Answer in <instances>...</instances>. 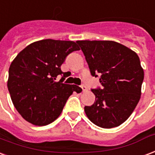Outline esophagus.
<instances>
[{
  "label": "esophagus",
  "mask_w": 155,
  "mask_h": 155,
  "mask_svg": "<svg viewBox=\"0 0 155 155\" xmlns=\"http://www.w3.org/2000/svg\"><path fill=\"white\" fill-rule=\"evenodd\" d=\"M81 89H82V90H83V92H84V91H86L87 90V88L85 87L84 84H82V85H81Z\"/></svg>",
  "instance_id": "esophagus-1"
}]
</instances>
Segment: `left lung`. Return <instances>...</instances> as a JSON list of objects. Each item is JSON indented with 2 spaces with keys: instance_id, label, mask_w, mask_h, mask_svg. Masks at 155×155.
<instances>
[{
  "instance_id": "obj_1",
  "label": "left lung",
  "mask_w": 155,
  "mask_h": 155,
  "mask_svg": "<svg viewBox=\"0 0 155 155\" xmlns=\"http://www.w3.org/2000/svg\"><path fill=\"white\" fill-rule=\"evenodd\" d=\"M93 76L99 74L102 89H92L95 101L84 107L88 118L102 128L121 125L131 115L141 95L144 70L138 55L114 41L76 42Z\"/></svg>"
}]
</instances>
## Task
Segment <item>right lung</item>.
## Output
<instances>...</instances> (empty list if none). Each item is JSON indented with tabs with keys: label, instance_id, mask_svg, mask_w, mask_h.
<instances>
[{
	"label": "right lung",
	"instance_id": "1",
	"mask_svg": "<svg viewBox=\"0 0 155 155\" xmlns=\"http://www.w3.org/2000/svg\"><path fill=\"white\" fill-rule=\"evenodd\" d=\"M80 50L73 41L43 39L28 45L17 55L9 68L8 90L14 106L25 121L46 126L61 115L66 100L81 88L63 84L61 71L67 55ZM63 74L60 81L58 74Z\"/></svg>",
	"mask_w": 155,
	"mask_h": 155
}]
</instances>
